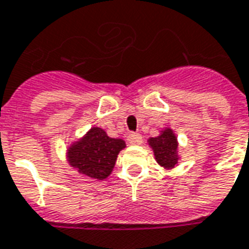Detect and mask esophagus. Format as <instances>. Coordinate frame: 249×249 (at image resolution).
Returning <instances> with one entry per match:
<instances>
[{"label":"esophagus","mask_w":249,"mask_h":249,"mask_svg":"<svg viewBox=\"0 0 249 249\" xmlns=\"http://www.w3.org/2000/svg\"><path fill=\"white\" fill-rule=\"evenodd\" d=\"M127 140H128V143L132 145H139L142 144V142H143V136L138 134V132H131L130 135L127 136Z\"/></svg>","instance_id":"34e87169"}]
</instances>
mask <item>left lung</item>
<instances>
[{
	"instance_id": "8db88e82",
	"label": "left lung",
	"mask_w": 249,
	"mask_h": 249,
	"mask_svg": "<svg viewBox=\"0 0 249 249\" xmlns=\"http://www.w3.org/2000/svg\"><path fill=\"white\" fill-rule=\"evenodd\" d=\"M148 144L152 148L159 165L165 169H173L178 164V142L172 128L165 127L160 131V135L149 138Z\"/></svg>"
}]
</instances>
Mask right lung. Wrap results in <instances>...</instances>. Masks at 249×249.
Masks as SVG:
<instances>
[{
	"label": "right lung",
	"instance_id": "obj_1",
	"mask_svg": "<svg viewBox=\"0 0 249 249\" xmlns=\"http://www.w3.org/2000/svg\"><path fill=\"white\" fill-rule=\"evenodd\" d=\"M124 147L126 142L123 139L110 138L100 127H91L85 135L67 148V160L78 173L105 180L113 172L118 153Z\"/></svg>",
	"mask_w": 249,
	"mask_h": 249
}]
</instances>
